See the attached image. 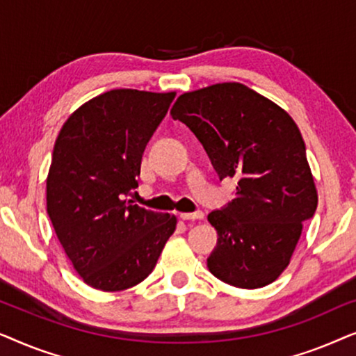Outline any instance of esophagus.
I'll return each mask as SVG.
<instances>
[{
	"instance_id": "obj_1",
	"label": "esophagus",
	"mask_w": 356,
	"mask_h": 356,
	"mask_svg": "<svg viewBox=\"0 0 356 356\" xmlns=\"http://www.w3.org/2000/svg\"><path fill=\"white\" fill-rule=\"evenodd\" d=\"M179 217H181L183 220H201V218H204V212H201V211L183 212V213H179Z\"/></svg>"
}]
</instances>
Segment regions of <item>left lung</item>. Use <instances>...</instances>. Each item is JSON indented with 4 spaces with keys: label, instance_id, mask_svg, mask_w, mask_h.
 I'll return each instance as SVG.
<instances>
[{
    "label": "left lung",
    "instance_id": "obj_1",
    "mask_svg": "<svg viewBox=\"0 0 356 356\" xmlns=\"http://www.w3.org/2000/svg\"><path fill=\"white\" fill-rule=\"evenodd\" d=\"M170 113L199 139L220 181L238 179L235 199L207 217L218 235L209 270L238 289L272 284L318 207L298 126L240 82L186 92Z\"/></svg>",
    "mask_w": 356,
    "mask_h": 356
}]
</instances>
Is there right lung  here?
Returning <instances> with one entry per match:
<instances>
[{
  "instance_id": "add662e5",
  "label": "right lung",
  "mask_w": 356,
  "mask_h": 356,
  "mask_svg": "<svg viewBox=\"0 0 356 356\" xmlns=\"http://www.w3.org/2000/svg\"><path fill=\"white\" fill-rule=\"evenodd\" d=\"M175 92H105L79 106L58 134L47 178V212L87 285L131 289L154 270L177 217L126 201L140 160Z\"/></svg>"
}]
</instances>
